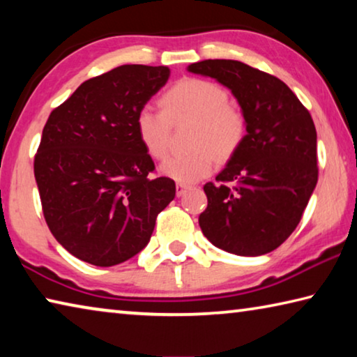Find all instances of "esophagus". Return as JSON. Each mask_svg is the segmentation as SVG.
<instances>
[{"label": "esophagus", "instance_id": "34e87169", "mask_svg": "<svg viewBox=\"0 0 357 357\" xmlns=\"http://www.w3.org/2000/svg\"><path fill=\"white\" fill-rule=\"evenodd\" d=\"M190 189V185H187V184H181V183H178L176 184V195L178 197H183L184 193Z\"/></svg>", "mask_w": 357, "mask_h": 357}]
</instances>
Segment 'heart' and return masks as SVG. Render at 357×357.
<instances>
[{
  "label": "heart",
  "instance_id": "heart-1",
  "mask_svg": "<svg viewBox=\"0 0 357 357\" xmlns=\"http://www.w3.org/2000/svg\"><path fill=\"white\" fill-rule=\"evenodd\" d=\"M160 110L144 105L135 114V134L151 159H162L168 151L170 123L190 118V153L174 154L160 165L164 176L181 184H193L209 176L217 157L228 160L245 138V118L228 104L220 84L203 78H183L160 98Z\"/></svg>",
  "mask_w": 357,
  "mask_h": 357
}]
</instances>
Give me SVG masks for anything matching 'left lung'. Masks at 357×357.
I'll use <instances>...</instances> for the list:
<instances>
[{
    "label": "left lung",
    "instance_id": "left-lung-1",
    "mask_svg": "<svg viewBox=\"0 0 357 357\" xmlns=\"http://www.w3.org/2000/svg\"><path fill=\"white\" fill-rule=\"evenodd\" d=\"M215 78L238 99L245 138L204 184L208 208L198 217L219 249L258 257L285 243L318 181L317 129L307 108L274 75L234 59H204L187 68Z\"/></svg>",
    "mask_w": 357,
    "mask_h": 357
}]
</instances>
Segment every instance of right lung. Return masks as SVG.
Wrapping results in <instances>:
<instances>
[{"mask_svg":"<svg viewBox=\"0 0 357 357\" xmlns=\"http://www.w3.org/2000/svg\"><path fill=\"white\" fill-rule=\"evenodd\" d=\"M168 77L167 66H119L83 82L47 119L34 157L42 211L82 261L107 268L137 255L174 198L173 179L151 176L134 124Z\"/></svg>","mask_w":357,"mask_h":357,"instance_id":"add662e5","label":"right lung"}]
</instances>
